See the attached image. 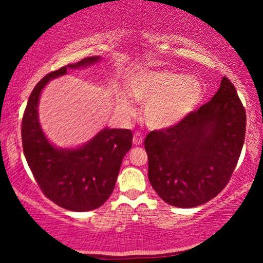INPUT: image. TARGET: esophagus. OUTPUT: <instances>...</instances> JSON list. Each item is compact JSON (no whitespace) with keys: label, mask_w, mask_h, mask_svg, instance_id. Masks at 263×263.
Returning <instances> with one entry per match:
<instances>
[{"label":"esophagus","mask_w":263,"mask_h":263,"mask_svg":"<svg viewBox=\"0 0 263 263\" xmlns=\"http://www.w3.org/2000/svg\"><path fill=\"white\" fill-rule=\"evenodd\" d=\"M142 143H143V137H142L140 132H136L134 135V144L135 146H140Z\"/></svg>","instance_id":"34e87169"}]
</instances>
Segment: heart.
<instances>
[{"label":"heart","instance_id":"1","mask_svg":"<svg viewBox=\"0 0 263 263\" xmlns=\"http://www.w3.org/2000/svg\"><path fill=\"white\" fill-rule=\"evenodd\" d=\"M129 93L144 106V121L149 127H174L197 110L204 98V84L197 77L168 70L141 71L129 81ZM126 114L132 116L135 107L122 100Z\"/></svg>","mask_w":263,"mask_h":263}]
</instances>
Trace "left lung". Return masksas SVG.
<instances>
[{
	"label": "left lung",
	"mask_w": 263,
	"mask_h": 263,
	"mask_svg": "<svg viewBox=\"0 0 263 263\" xmlns=\"http://www.w3.org/2000/svg\"><path fill=\"white\" fill-rule=\"evenodd\" d=\"M246 114L224 77L213 99L174 127L144 140L148 179L157 194L177 208H195L225 188L240 158Z\"/></svg>",
	"instance_id": "left-lung-1"
}]
</instances>
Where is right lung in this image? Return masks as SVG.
Wrapping results in <instances>:
<instances>
[{"label":"right lung","instance_id":"right-lung-1","mask_svg":"<svg viewBox=\"0 0 263 263\" xmlns=\"http://www.w3.org/2000/svg\"><path fill=\"white\" fill-rule=\"evenodd\" d=\"M100 59L89 57L45 75L33 89L23 114L21 132L27 163L45 197L66 210H93L107 200L123 157L132 147V132L104 128L78 148H58L39 123V96L48 81L65 75L68 69L86 68Z\"/></svg>","mask_w":263,"mask_h":263}]
</instances>
